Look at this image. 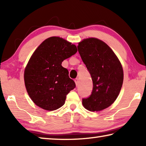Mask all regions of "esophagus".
Returning <instances> with one entry per match:
<instances>
[{
  "label": "esophagus",
  "instance_id": "34e87169",
  "mask_svg": "<svg viewBox=\"0 0 146 146\" xmlns=\"http://www.w3.org/2000/svg\"><path fill=\"white\" fill-rule=\"evenodd\" d=\"M75 84H76V86H78V84H79V80H78V78H76L75 80Z\"/></svg>",
  "mask_w": 146,
  "mask_h": 146
}]
</instances>
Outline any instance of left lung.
Instances as JSON below:
<instances>
[{"label":"left lung","instance_id":"obj_1","mask_svg":"<svg viewBox=\"0 0 146 146\" xmlns=\"http://www.w3.org/2000/svg\"><path fill=\"white\" fill-rule=\"evenodd\" d=\"M77 48L93 84L92 93L84 98L82 105L90 111H100L111 105L119 95L123 80L122 64L110 47L98 38L83 39Z\"/></svg>","mask_w":146,"mask_h":146}]
</instances>
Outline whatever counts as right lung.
I'll list each match as a JSON object with an SVG mask.
<instances>
[{
    "instance_id": "obj_1",
    "label": "right lung",
    "mask_w": 146,
    "mask_h": 146,
    "mask_svg": "<svg viewBox=\"0 0 146 146\" xmlns=\"http://www.w3.org/2000/svg\"><path fill=\"white\" fill-rule=\"evenodd\" d=\"M76 52L75 44L58 36L48 38L35 49L24 73L26 91L35 104L47 111L64 104L75 83L62 62Z\"/></svg>"
}]
</instances>
